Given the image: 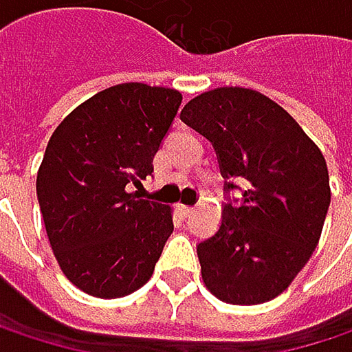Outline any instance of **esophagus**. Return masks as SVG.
Listing matches in <instances>:
<instances>
[{"mask_svg": "<svg viewBox=\"0 0 352 352\" xmlns=\"http://www.w3.org/2000/svg\"><path fill=\"white\" fill-rule=\"evenodd\" d=\"M179 212H181L183 216H191V214L195 212V208H193V206H183V204H181V206H179Z\"/></svg>", "mask_w": 352, "mask_h": 352, "instance_id": "1", "label": "esophagus"}]
</instances>
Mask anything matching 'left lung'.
<instances>
[{"label":"left lung","mask_w":352,"mask_h":352,"mask_svg":"<svg viewBox=\"0 0 352 352\" xmlns=\"http://www.w3.org/2000/svg\"><path fill=\"white\" fill-rule=\"evenodd\" d=\"M181 120L216 148L220 171L245 181L243 204H226L218 232L197 245L201 279L222 302L265 304L283 294L316 248L330 206L324 155L267 96L245 87L206 91Z\"/></svg>","instance_id":"obj_1"}]
</instances>
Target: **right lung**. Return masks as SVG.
Returning a JSON list of instances; mask_svg holds the SVG:
<instances>
[{"mask_svg": "<svg viewBox=\"0 0 352 352\" xmlns=\"http://www.w3.org/2000/svg\"><path fill=\"white\" fill-rule=\"evenodd\" d=\"M181 100L120 83L75 107L48 140L36 177L46 236L65 277L94 298L140 289L173 232V210L128 185L153 173Z\"/></svg>", "mask_w": 352, "mask_h": 352, "instance_id": "1", "label": "right lung"}]
</instances>
